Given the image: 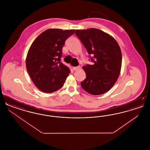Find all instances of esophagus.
I'll return each instance as SVG.
<instances>
[{"label":"esophagus","mask_w":150,"mask_h":150,"mask_svg":"<svg viewBox=\"0 0 150 150\" xmlns=\"http://www.w3.org/2000/svg\"><path fill=\"white\" fill-rule=\"evenodd\" d=\"M80 69V66H76V67H72V69H73V70H79V69Z\"/></svg>","instance_id":"esophagus-1"}]
</instances>
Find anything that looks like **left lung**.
Returning <instances> with one entry per match:
<instances>
[{
  "instance_id": "1",
  "label": "left lung",
  "mask_w": 150,
  "mask_h": 150,
  "mask_svg": "<svg viewBox=\"0 0 150 150\" xmlns=\"http://www.w3.org/2000/svg\"><path fill=\"white\" fill-rule=\"evenodd\" d=\"M75 34L86 47L93 64L83 67L86 78L83 89L93 95L108 92L115 84L121 71L122 54L114 38L99 29L76 30Z\"/></svg>"
}]
</instances>
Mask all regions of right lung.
Masks as SVG:
<instances>
[{
    "label": "right lung",
    "mask_w": 150,
    "mask_h": 150,
    "mask_svg": "<svg viewBox=\"0 0 150 150\" xmlns=\"http://www.w3.org/2000/svg\"><path fill=\"white\" fill-rule=\"evenodd\" d=\"M75 30L50 29L38 36L29 48L26 66L35 86L50 93L59 89L70 71L61 62L66 40Z\"/></svg>",
    "instance_id": "obj_1"
}]
</instances>
